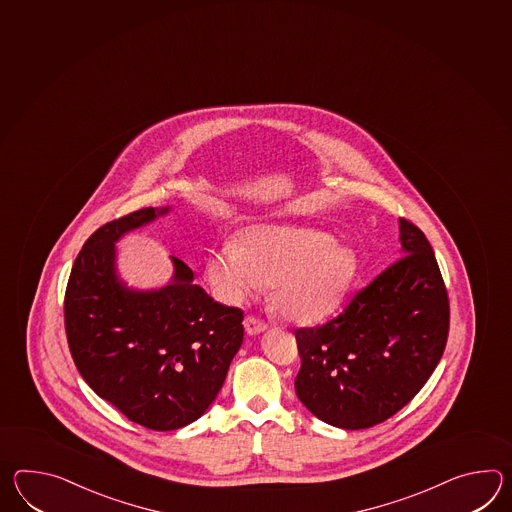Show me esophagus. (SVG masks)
Masks as SVG:
<instances>
[{
  "label": "esophagus",
  "mask_w": 512,
  "mask_h": 512,
  "mask_svg": "<svg viewBox=\"0 0 512 512\" xmlns=\"http://www.w3.org/2000/svg\"><path fill=\"white\" fill-rule=\"evenodd\" d=\"M244 329H246L248 334H261V332L268 329V325L261 321V319L255 318V316H248V318L244 319Z\"/></svg>",
  "instance_id": "obj_1"
}]
</instances>
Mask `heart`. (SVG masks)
Segmentation results:
<instances>
[{
    "mask_svg": "<svg viewBox=\"0 0 512 512\" xmlns=\"http://www.w3.org/2000/svg\"><path fill=\"white\" fill-rule=\"evenodd\" d=\"M209 281L231 301L272 284V301L284 318L312 323L327 318L347 296L353 250L318 229L257 226L229 240L207 262Z\"/></svg>",
    "mask_w": 512,
    "mask_h": 512,
    "instance_id": "obj_1",
    "label": "heart"
}]
</instances>
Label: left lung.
Returning <instances> with one entry per match:
<instances>
[{
	"label": "left lung",
	"instance_id": "1",
	"mask_svg": "<svg viewBox=\"0 0 512 512\" xmlns=\"http://www.w3.org/2000/svg\"><path fill=\"white\" fill-rule=\"evenodd\" d=\"M402 257L354 294L336 318L296 329V393L310 413L343 430L387 421L439 364L450 303L432 246L400 218Z\"/></svg>",
	"mask_w": 512,
	"mask_h": 512
}]
</instances>
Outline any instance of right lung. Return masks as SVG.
Segmentation results:
<instances>
[{
	"mask_svg": "<svg viewBox=\"0 0 512 512\" xmlns=\"http://www.w3.org/2000/svg\"><path fill=\"white\" fill-rule=\"evenodd\" d=\"M167 211L143 207L97 229L64 297L69 351L86 384L128 421L156 432L204 415L244 338V312L207 296L176 257L169 286L136 292L117 281L115 242Z\"/></svg>",
	"mask_w": 512,
	"mask_h": 512,
	"instance_id": "right-lung-1",
	"label": "right lung"
}]
</instances>
